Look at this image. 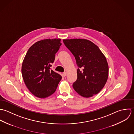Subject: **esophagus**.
<instances>
[{
  "mask_svg": "<svg viewBox=\"0 0 134 134\" xmlns=\"http://www.w3.org/2000/svg\"><path fill=\"white\" fill-rule=\"evenodd\" d=\"M62 75H63V77H66V75H67V73H66V72H63V74H62Z\"/></svg>",
  "mask_w": 134,
  "mask_h": 134,
  "instance_id": "esophagus-1",
  "label": "esophagus"
}]
</instances>
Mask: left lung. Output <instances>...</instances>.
<instances>
[{
  "label": "left lung",
  "mask_w": 134,
  "mask_h": 134,
  "mask_svg": "<svg viewBox=\"0 0 134 134\" xmlns=\"http://www.w3.org/2000/svg\"><path fill=\"white\" fill-rule=\"evenodd\" d=\"M63 42L75 56L79 67L77 79L72 85L74 90L86 98L97 94L108 80L109 67L105 56L87 39H64Z\"/></svg>",
  "instance_id": "1"
}]
</instances>
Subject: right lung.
Segmentation results:
<instances>
[{
  "label": "right lung",
  "mask_w": 134,
  "mask_h": 134,
  "mask_svg": "<svg viewBox=\"0 0 134 134\" xmlns=\"http://www.w3.org/2000/svg\"><path fill=\"white\" fill-rule=\"evenodd\" d=\"M60 39L41 40L28 49L22 65V74L28 90L35 96L45 98L55 92L62 76L51 69Z\"/></svg>",
  "instance_id": "add662e5"
}]
</instances>
